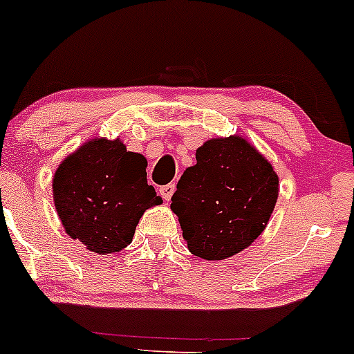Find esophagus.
Listing matches in <instances>:
<instances>
[{
	"label": "esophagus",
	"instance_id": "esophagus-1",
	"mask_svg": "<svg viewBox=\"0 0 354 354\" xmlns=\"http://www.w3.org/2000/svg\"><path fill=\"white\" fill-rule=\"evenodd\" d=\"M173 193H174V185H165V186H161V188H159V195L165 198L166 201L171 200Z\"/></svg>",
	"mask_w": 354,
	"mask_h": 354
}]
</instances>
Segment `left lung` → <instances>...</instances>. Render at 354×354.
Listing matches in <instances>:
<instances>
[{
    "instance_id": "1",
    "label": "left lung",
    "mask_w": 354,
    "mask_h": 354,
    "mask_svg": "<svg viewBox=\"0 0 354 354\" xmlns=\"http://www.w3.org/2000/svg\"><path fill=\"white\" fill-rule=\"evenodd\" d=\"M279 196L274 168L240 136L208 139L196 149L171 198L193 255L223 260L266 230Z\"/></svg>"
}]
</instances>
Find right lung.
Returning a JSON list of instances; mask_svg holds the SVG:
<instances>
[{"mask_svg":"<svg viewBox=\"0 0 354 354\" xmlns=\"http://www.w3.org/2000/svg\"><path fill=\"white\" fill-rule=\"evenodd\" d=\"M146 166L119 139H91L65 158L52 186L68 236L100 255L129 245L142 213L162 203L147 185Z\"/></svg>","mask_w":354,"mask_h":354,"instance_id":"1","label":"right lung"}]
</instances>
